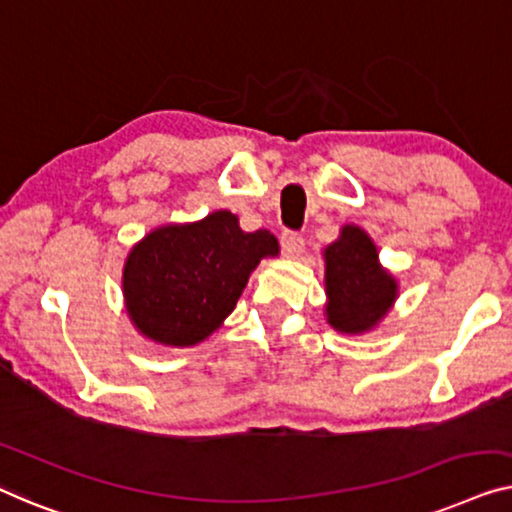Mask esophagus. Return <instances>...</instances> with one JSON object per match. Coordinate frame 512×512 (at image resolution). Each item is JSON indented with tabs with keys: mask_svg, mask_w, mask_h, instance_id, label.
I'll return each instance as SVG.
<instances>
[{
	"mask_svg": "<svg viewBox=\"0 0 512 512\" xmlns=\"http://www.w3.org/2000/svg\"><path fill=\"white\" fill-rule=\"evenodd\" d=\"M280 246H283L285 257H297L304 250V236L297 232H283L280 234Z\"/></svg>",
	"mask_w": 512,
	"mask_h": 512,
	"instance_id": "1",
	"label": "esophagus"
}]
</instances>
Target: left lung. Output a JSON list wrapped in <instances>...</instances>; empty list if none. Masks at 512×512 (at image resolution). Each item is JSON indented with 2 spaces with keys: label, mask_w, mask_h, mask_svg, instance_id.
Instances as JSON below:
<instances>
[{
  "label": "left lung",
  "mask_w": 512,
  "mask_h": 512,
  "mask_svg": "<svg viewBox=\"0 0 512 512\" xmlns=\"http://www.w3.org/2000/svg\"><path fill=\"white\" fill-rule=\"evenodd\" d=\"M327 322L341 334H364L378 325L397 299L399 285L378 262L376 243L362 227L345 225L325 248Z\"/></svg>",
  "instance_id": "8db88e82"
}]
</instances>
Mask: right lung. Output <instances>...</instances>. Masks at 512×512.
<instances>
[{
    "mask_svg": "<svg viewBox=\"0 0 512 512\" xmlns=\"http://www.w3.org/2000/svg\"><path fill=\"white\" fill-rule=\"evenodd\" d=\"M276 255V236L243 232L229 211L157 227L132 248L122 271L129 320L150 341L190 348L234 311L259 259Z\"/></svg>",
    "mask_w": 512,
    "mask_h": 512,
    "instance_id": "add662e5",
    "label": "right lung"
}]
</instances>
